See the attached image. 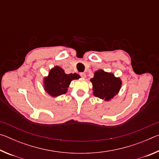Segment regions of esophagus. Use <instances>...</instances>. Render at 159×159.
<instances>
[{"instance_id": "34e87169", "label": "esophagus", "mask_w": 159, "mask_h": 159, "mask_svg": "<svg viewBox=\"0 0 159 159\" xmlns=\"http://www.w3.org/2000/svg\"><path fill=\"white\" fill-rule=\"evenodd\" d=\"M80 76H81L82 78H85L86 75H85V73H80Z\"/></svg>"}]
</instances>
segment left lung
Wrapping results in <instances>:
<instances>
[{
	"mask_svg": "<svg viewBox=\"0 0 159 159\" xmlns=\"http://www.w3.org/2000/svg\"><path fill=\"white\" fill-rule=\"evenodd\" d=\"M93 83V94L95 97L108 101L114 98L120 90L121 80L114 75L103 70L97 71L90 79Z\"/></svg>",
	"mask_w": 159,
	"mask_h": 159,
	"instance_id": "8db88e82",
	"label": "left lung"
}]
</instances>
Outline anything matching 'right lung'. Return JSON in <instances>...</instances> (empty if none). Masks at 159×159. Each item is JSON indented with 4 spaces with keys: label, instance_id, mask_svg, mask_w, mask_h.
Here are the masks:
<instances>
[{
    "label": "right lung",
    "instance_id": "right-lung-1",
    "mask_svg": "<svg viewBox=\"0 0 159 159\" xmlns=\"http://www.w3.org/2000/svg\"><path fill=\"white\" fill-rule=\"evenodd\" d=\"M77 74H66L60 66L51 69L49 75L44 79L45 89L51 96L56 97L65 94L72 80L79 79Z\"/></svg>",
    "mask_w": 159,
    "mask_h": 159
}]
</instances>
